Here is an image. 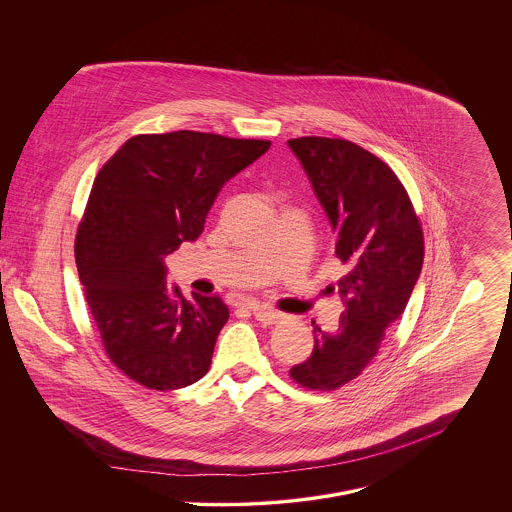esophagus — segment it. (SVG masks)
<instances>
[{"mask_svg": "<svg viewBox=\"0 0 512 512\" xmlns=\"http://www.w3.org/2000/svg\"><path fill=\"white\" fill-rule=\"evenodd\" d=\"M250 309H252L254 317H256L260 323H264V325H278L279 321H281V317H283L281 313L274 311L272 307L260 305V303H250Z\"/></svg>", "mask_w": 512, "mask_h": 512, "instance_id": "34e87169", "label": "esophagus"}]
</instances>
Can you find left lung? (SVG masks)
I'll use <instances>...</instances> for the list:
<instances>
[{
    "label": "left lung",
    "instance_id": "obj_1",
    "mask_svg": "<svg viewBox=\"0 0 512 512\" xmlns=\"http://www.w3.org/2000/svg\"><path fill=\"white\" fill-rule=\"evenodd\" d=\"M287 144L325 207L336 258L346 266L336 283L346 305L338 328L313 323V354L289 375L305 389L334 391L366 370L385 328L401 319L422 270L424 236L407 189L375 154L344 139Z\"/></svg>",
    "mask_w": 512,
    "mask_h": 512
}]
</instances>
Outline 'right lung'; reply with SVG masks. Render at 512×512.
Listing matches in <instances>:
<instances>
[{"label":"right lung","mask_w":512,"mask_h":512,"mask_svg":"<svg viewBox=\"0 0 512 512\" xmlns=\"http://www.w3.org/2000/svg\"><path fill=\"white\" fill-rule=\"evenodd\" d=\"M270 144L197 131L137 135L95 176L76 266L107 358L146 389H180L209 372L229 307L170 289L164 258L203 233L221 187Z\"/></svg>","instance_id":"obj_1"}]
</instances>
